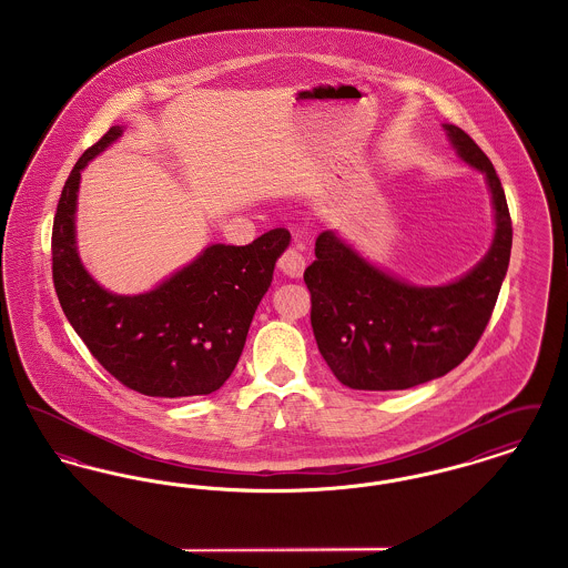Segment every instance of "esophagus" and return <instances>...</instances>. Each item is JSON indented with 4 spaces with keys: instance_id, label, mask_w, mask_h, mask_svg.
Wrapping results in <instances>:
<instances>
[{
    "instance_id": "1",
    "label": "esophagus",
    "mask_w": 568,
    "mask_h": 568,
    "mask_svg": "<svg viewBox=\"0 0 568 568\" xmlns=\"http://www.w3.org/2000/svg\"><path fill=\"white\" fill-rule=\"evenodd\" d=\"M304 268H306V262L296 248H287L278 260V271L290 278H300L304 274Z\"/></svg>"
}]
</instances>
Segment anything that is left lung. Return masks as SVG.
I'll use <instances>...</instances> for the list:
<instances>
[{
    "mask_svg": "<svg viewBox=\"0 0 568 568\" xmlns=\"http://www.w3.org/2000/svg\"><path fill=\"white\" fill-rule=\"evenodd\" d=\"M443 130L486 179L496 227L484 260L456 281L413 285L325 230L304 271L320 353L352 389H408L454 371L481 338L509 268L514 227L500 179L470 135L452 123Z\"/></svg>",
    "mask_w": 568,
    "mask_h": 568,
    "instance_id": "1",
    "label": "left lung"
}]
</instances>
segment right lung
Masks as SVG:
<instances>
[{"label":"right lung","mask_w":568,"mask_h":568,"mask_svg":"<svg viewBox=\"0 0 568 568\" xmlns=\"http://www.w3.org/2000/svg\"><path fill=\"white\" fill-rule=\"evenodd\" d=\"M123 132V125H112L82 153L63 185L53 223L54 292L82 343L123 385L153 398L206 396L236 368L292 236L278 227L244 246L209 244L144 294L104 290L81 262L77 206L82 170Z\"/></svg>","instance_id":"right-lung-1"}]
</instances>
